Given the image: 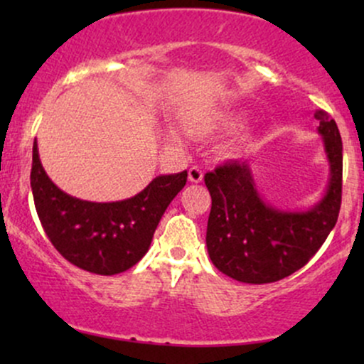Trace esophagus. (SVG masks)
Listing matches in <instances>:
<instances>
[{
	"instance_id": "obj_1",
	"label": "esophagus",
	"mask_w": 364,
	"mask_h": 364,
	"mask_svg": "<svg viewBox=\"0 0 364 364\" xmlns=\"http://www.w3.org/2000/svg\"><path fill=\"white\" fill-rule=\"evenodd\" d=\"M188 179H190L191 183H202V179H203L202 169L196 168V166L190 168V171H188Z\"/></svg>"
}]
</instances>
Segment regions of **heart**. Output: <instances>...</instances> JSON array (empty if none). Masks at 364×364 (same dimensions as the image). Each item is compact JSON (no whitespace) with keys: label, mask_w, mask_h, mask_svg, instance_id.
<instances>
[{"label":"heart","mask_w":364,"mask_h":364,"mask_svg":"<svg viewBox=\"0 0 364 364\" xmlns=\"http://www.w3.org/2000/svg\"><path fill=\"white\" fill-rule=\"evenodd\" d=\"M243 123V112L231 111V109H223L219 112H214L207 121L203 123H198L195 129L198 133H203V135H210V133H229L235 132L236 128H240V124ZM174 139H178L176 133H173ZM246 147V139L237 141L235 147L231 149L232 154L241 152V149Z\"/></svg>","instance_id":"heart-1"}]
</instances>
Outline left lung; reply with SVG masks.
Wrapping results in <instances>:
<instances>
[{
  "label": "left lung",
  "instance_id": "8db88e82",
  "mask_svg": "<svg viewBox=\"0 0 364 364\" xmlns=\"http://www.w3.org/2000/svg\"><path fill=\"white\" fill-rule=\"evenodd\" d=\"M328 162V185L316 203L287 210L265 202L248 162L205 174L212 196L207 252L220 272L246 284L281 281L318 252L337 223L342 196V140L336 121L316 112Z\"/></svg>",
  "mask_w": 364,
  "mask_h": 364
}]
</instances>
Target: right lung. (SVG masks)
<instances>
[{"label": "right lung", "instance_id": "right-lung-1", "mask_svg": "<svg viewBox=\"0 0 364 364\" xmlns=\"http://www.w3.org/2000/svg\"><path fill=\"white\" fill-rule=\"evenodd\" d=\"M186 178V171L161 174L132 198L89 202L54 185L41 164L37 141L32 149L31 186L46 235L70 263L99 275L121 274L144 258Z\"/></svg>", "mask_w": 364, "mask_h": 364}]
</instances>
